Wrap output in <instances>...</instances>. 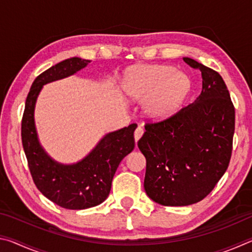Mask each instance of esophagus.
I'll return each instance as SVG.
<instances>
[{
    "instance_id": "esophagus-1",
    "label": "esophagus",
    "mask_w": 252,
    "mask_h": 252,
    "mask_svg": "<svg viewBox=\"0 0 252 252\" xmlns=\"http://www.w3.org/2000/svg\"><path fill=\"white\" fill-rule=\"evenodd\" d=\"M143 129L141 126H138L135 129V131H134V140H135V142H138L139 140H140V138H141V136L143 135Z\"/></svg>"
}]
</instances>
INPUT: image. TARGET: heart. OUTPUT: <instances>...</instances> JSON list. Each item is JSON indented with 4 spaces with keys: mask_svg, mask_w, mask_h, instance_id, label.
<instances>
[{
    "mask_svg": "<svg viewBox=\"0 0 252 252\" xmlns=\"http://www.w3.org/2000/svg\"><path fill=\"white\" fill-rule=\"evenodd\" d=\"M190 80L171 65H143L127 76L123 89L127 96L142 101L146 116L155 121L176 114L190 91Z\"/></svg>",
    "mask_w": 252,
    "mask_h": 252,
    "instance_id": "heart-1",
    "label": "heart"
}]
</instances>
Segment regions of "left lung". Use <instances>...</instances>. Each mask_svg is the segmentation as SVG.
I'll use <instances>...</instances> for the list:
<instances>
[{
    "label": "left lung",
    "instance_id": "obj_1",
    "mask_svg": "<svg viewBox=\"0 0 252 252\" xmlns=\"http://www.w3.org/2000/svg\"><path fill=\"white\" fill-rule=\"evenodd\" d=\"M202 91L173 117L146 126L138 147L146 157L144 190L153 201L182 207L201 201L227 170L232 151L234 108L223 79L190 58Z\"/></svg>",
    "mask_w": 252,
    "mask_h": 252
}]
</instances>
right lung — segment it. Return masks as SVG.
Instances as JSON below:
<instances>
[{
    "label": "right lung",
    "mask_w": 252,
    "mask_h": 252,
    "mask_svg": "<svg viewBox=\"0 0 252 252\" xmlns=\"http://www.w3.org/2000/svg\"><path fill=\"white\" fill-rule=\"evenodd\" d=\"M90 62L74 57L41 73L30 89L22 119V144L34 183L44 197L70 210H82L103 202L119 164L134 149L135 123L106 133L83 159L73 163L54 160L42 147L34 111L43 85L74 75Z\"/></svg>",
    "instance_id": "obj_1"
}]
</instances>
